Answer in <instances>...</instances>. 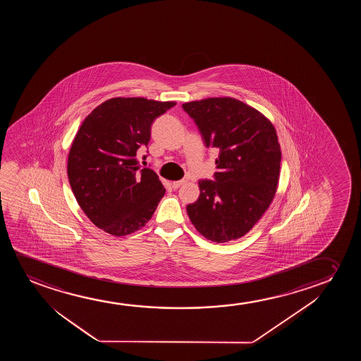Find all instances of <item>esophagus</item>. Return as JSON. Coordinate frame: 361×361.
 <instances>
[{
    "instance_id": "obj_1",
    "label": "esophagus",
    "mask_w": 361,
    "mask_h": 361,
    "mask_svg": "<svg viewBox=\"0 0 361 361\" xmlns=\"http://www.w3.org/2000/svg\"><path fill=\"white\" fill-rule=\"evenodd\" d=\"M183 183H185V180H180V181H173V183H171V186H173V190H178Z\"/></svg>"
}]
</instances>
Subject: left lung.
<instances>
[{"instance_id": "obj_1", "label": "left lung", "mask_w": 361, "mask_h": 361, "mask_svg": "<svg viewBox=\"0 0 361 361\" xmlns=\"http://www.w3.org/2000/svg\"><path fill=\"white\" fill-rule=\"evenodd\" d=\"M206 148L218 152L213 180H200V197L188 204L203 237L226 243L245 235L276 192L281 150L271 122L231 97L183 104Z\"/></svg>"}]
</instances>
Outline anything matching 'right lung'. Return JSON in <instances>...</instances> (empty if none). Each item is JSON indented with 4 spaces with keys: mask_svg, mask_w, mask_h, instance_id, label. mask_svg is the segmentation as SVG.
<instances>
[{
    "mask_svg": "<svg viewBox=\"0 0 361 361\" xmlns=\"http://www.w3.org/2000/svg\"><path fill=\"white\" fill-rule=\"evenodd\" d=\"M175 104L117 97L85 118L70 149L68 178L96 227L121 237L144 227L153 216L165 188L152 169L139 166L135 155L148 147L155 118Z\"/></svg>",
    "mask_w": 361,
    "mask_h": 361,
    "instance_id": "right-lung-1",
    "label": "right lung"
}]
</instances>
